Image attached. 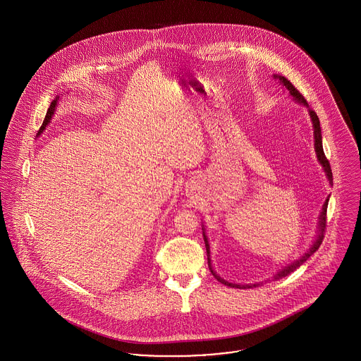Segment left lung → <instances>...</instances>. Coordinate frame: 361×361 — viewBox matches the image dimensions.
Returning <instances> with one entry per match:
<instances>
[{
    "label": "left lung",
    "instance_id": "obj_1",
    "mask_svg": "<svg viewBox=\"0 0 361 361\" xmlns=\"http://www.w3.org/2000/svg\"><path fill=\"white\" fill-rule=\"evenodd\" d=\"M274 78H275L276 81H279L281 85L284 86V87L290 92V96H292V99H293L295 102H298V103L305 105V106L309 109L310 118H311V121H312V128H314V147H315L317 159H318L319 165L322 166L324 172L326 174V178L327 181H329V184H330V185H333V174H331V169H330V164H329V161H327L326 157H325V153H324V147H322V134H321V124H319V119H318L317 114H315L312 109H310L309 104H307V102L305 100V97L299 93V90H298L295 86L292 85L291 82H290L286 77L279 75V74H274ZM327 203H329V197L325 200V204L322 207V211H321V215H319L318 230H317V238H315V240L312 242V245L310 246L309 250H307L302 257L298 258V259H295V261H292L291 264H288V265H286V267H283V268H281V269H280V271L274 276V280H279V279H281V277H286V276L290 275V274L293 272L296 268H299L305 261H307V258H309L310 256H312V255L318 250V247H319V246H321V243H322V240H324V233H325ZM202 230H203V237H204V243H206L208 267H209L211 274L214 275V277H215L218 281H221L222 284L227 286V287L242 288V290H246V288H255V287H258V286L261 284V283H256V284H235V283H230V281L224 280V279H222L221 276L218 275V274L214 271L212 264H211V258H209V256H211V253H209V243H208V237H207L204 224H202Z\"/></svg>",
    "mask_w": 361,
    "mask_h": 361
}]
</instances>
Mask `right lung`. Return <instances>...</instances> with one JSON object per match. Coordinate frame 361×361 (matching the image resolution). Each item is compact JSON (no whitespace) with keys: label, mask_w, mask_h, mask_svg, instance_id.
Returning <instances> with one entry per match:
<instances>
[{"label":"right lung","mask_w":361,"mask_h":361,"mask_svg":"<svg viewBox=\"0 0 361 361\" xmlns=\"http://www.w3.org/2000/svg\"><path fill=\"white\" fill-rule=\"evenodd\" d=\"M58 100H59V97H56L55 100H52L51 105H50V108H49V111H47V115H46V119L43 121V124H42V127H40V130H39V135L44 131V128L47 127V124L51 121L52 116H54V112H55V109H56V105H58Z\"/></svg>","instance_id":"obj_1"}]
</instances>
